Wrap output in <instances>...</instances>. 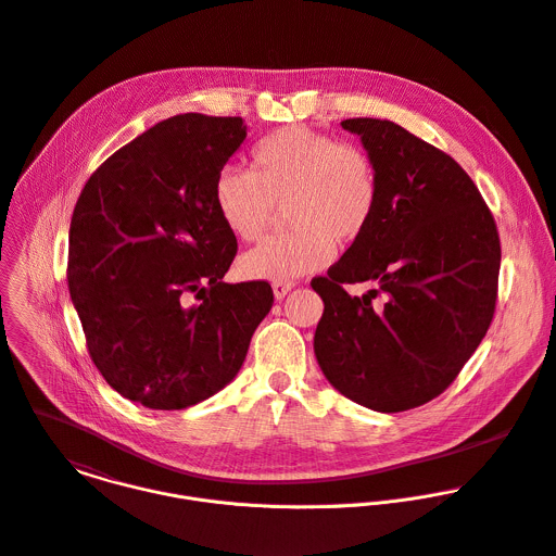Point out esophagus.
<instances>
[{"instance_id": "obj_1", "label": "esophagus", "mask_w": 556, "mask_h": 556, "mask_svg": "<svg viewBox=\"0 0 556 556\" xmlns=\"http://www.w3.org/2000/svg\"><path fill=\"white\" fill-rule=\"evenodd\" d=\"M295 285L293 282H274V298L282 300Z\"/></svg>"}]
</instances>
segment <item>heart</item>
<instances>
[{
    "mask_svg": "<svg viewBox=\"0 0 556 556\" xmlns=\"http://www.w3.org/2000/svg\"><path fill=\"white\" fill-rule=\"evenodd\" d=\"M226 228L254 241L285 206V235L239 258L250 280L291 282L328 265L339 245L356 243L369 228L379 200L377 170L363 147L291 125L252 149V175L224 168L213 186Z\"/></svg>",
    "mask_w": 556,
    "mask_h": 556,
    "instance_id": "obj_1",
    "label": "heart"
}]
</instances>
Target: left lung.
Here are the masks:
<instances>
[{
    "instance_id": "8db88e82",
    "label": "left lung",
    "mask_w": 556,
    "mask_h": 556,
    "mask_svg": "<svg viewBox=\"0 0 556 556\" xmlns=\"http://www.w3.org/2000/svg\"><path fill=\"white\" fill-rule=\"evenodd\" d=\"M379 200L367 232L311 287L324 300L315 356L328 381L375 412L442 394L483 341L496 308L501 239L464 168L379 118H350ZM375 281L363 299L343 283Z\"/></svg>"
}]
</instances>
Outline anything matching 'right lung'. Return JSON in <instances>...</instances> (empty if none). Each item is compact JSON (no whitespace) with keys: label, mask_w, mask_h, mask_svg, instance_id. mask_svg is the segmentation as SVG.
<instances>
[{"label":"right lung","mask_w":556,"mask_h":556,"mask_svg":"<svg viewBox=\"0 0 556 556\" xmlns=\"http://www.w3.org/2000/svg\"><path fill=\"white\" fill-rule=\"evenodd\" d=\"M239 116L179 114L105 160L68 230V291L92 363L151 409L195 405L235 379L271 311L265 280L228 285L237 237L213 186L245 140Z\"/></svg>","instance_id":"right-lung-1"}]
</instances>
